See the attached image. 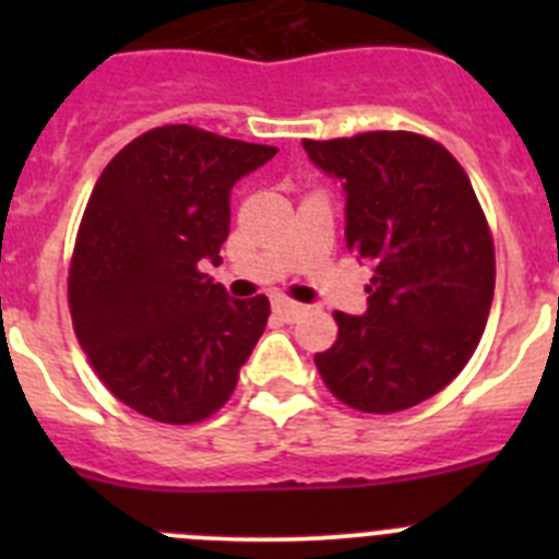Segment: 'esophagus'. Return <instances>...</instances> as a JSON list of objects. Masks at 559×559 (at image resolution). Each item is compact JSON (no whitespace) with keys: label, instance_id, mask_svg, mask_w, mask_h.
Listing matches in <instances>:
<instances>
[{"label":"esophagus","instance_id":"esophagus-1","mask_svg":"<svg viewBox=\"0 0 559 559\" xmlns=\"http://www.w3.org/2000/svg\"><path fill=\"white\" fill-rule=\"evenodd\" d=\"M271 308H274V313L280 316L283 322H296V319L305 313V305L294 302V299H288V296H274Z\"/></svg>","mask_w":559,"mask_h":559}]
</instances>
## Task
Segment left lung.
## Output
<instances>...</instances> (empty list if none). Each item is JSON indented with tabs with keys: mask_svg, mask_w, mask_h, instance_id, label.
I'll return each instance as SVG.
<instances>
[{
	"mask_svg": "<svg viewBox=\"0 0 559 559\" xmlns=\"http://www.w3.org/2000/svg\"><path fill=\"white\" fill-rule=\"evenodd\" d=\"M344 181L347 249L374 265L364 316L335 310L338 338L316 353L324 386L364 414H394L445 389L481 341L496 246L464 167L414 131L305 140Z\"/></svg>",
	"mask_w": 559,
	"mask_h": 559,
	"instance_id": "8db88e82",
	"label": "left lung"
}]
</instances>
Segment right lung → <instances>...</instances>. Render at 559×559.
I'll return each mask as SVG.
<instances>
[{"instance_id":"right-lung-1","label":"right lung","mask_w":559,"mask_h":559,"mask_svg":"<svg viewBox=\"0 0 559 559\" xmlns=\"http://www.w3.org/2000/svg\"><path fill=\"white\" fill-rule=\"evenodd\" d=\"M276 147L195 126L151 128L100 173L69 263V313L103 386L167 426L224 408L269 322L201 271L229 235V190Z\"/></svg>"}]
</instances>
